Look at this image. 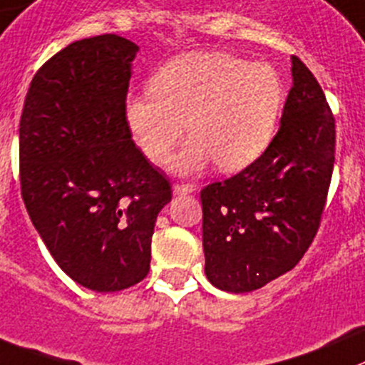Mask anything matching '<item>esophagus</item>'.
I'll return each mask as SVG.
<instances>
[{
	"label": "esophagus",
	"instance_id": "esophagus-1",
	"mask_svg": "<svg viewBox=\"0 0 365 365\" xmlns=\"http://www.w3.org/2000/svg\"><path fill=\"white\" fill-rule=\"evenodd\" d=\"M195 192L192 185H173V193L175 195H190V193Z\"/></svg>",
	"mask_w": 365,
	"mask_h": 365
}]
</instances>
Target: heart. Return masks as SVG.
Returning <instances> with one entry per match:
<instances>
[{
  "instance_id": "heart-1",
  "label": "heart",
  "mask_w": 365,
  "mask_h": 365,
  "mask_svg": "<svg viewBox=\"0 0 365 365\" xmlns=\"http://www.w3.org/2000/svg\"><path fill=\"white\" fill-rule=\"evenodd\" d=\"M150 95L125 102V121L145 158L161 165L186 130L193 138L172 163L195 175L215 161L220 172L251 166L269 148L284 103V86L267 64L220 51L172 58L152 76Z\"/></svg>"
}]
</instances>
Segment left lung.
Returning a JSON list of instances; mask_svg holds the SVG:
<instances>
[{"label": "left lung", "mask_w": 365, "mask_h": 365, "mask_svg": "<svg viewBox=\"0 0 365 365\" xmlns=\"http://www.w3.org/2000/svg\"><path fill=\"white\" fill-rule=\"evenodd\" d=\"M279 123L262 158L200 192L204 272L225 292H252L292 270L321 224L335 163V118L296 55Z\"/></svg>", "instance_id": "1"}]
</instances>
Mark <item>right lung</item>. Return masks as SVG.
I'll return each mask as SVG.
<instances>
[{"mask_svg": "<svg viewBox=\"0 0 365 365\" xmlns=\"http://www.w3.org/2000/svg\"><path fill=\"white\" fill-rule=\"evenodd\" d=\"M140 46L75 41L36 73L19 123L21 195L57 265L95 292L140 283L170 182L133 141L125 100Z\"/></svg>", "mask_w": 365, "mask_h": 365, "instance_id": "add662e5", "label": "right lung"}]
</instances>
